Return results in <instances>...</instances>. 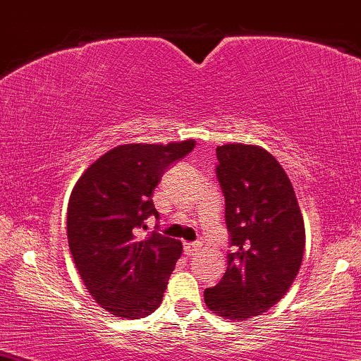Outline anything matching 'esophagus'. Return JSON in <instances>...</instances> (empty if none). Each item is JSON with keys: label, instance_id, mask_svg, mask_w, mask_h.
I'll return each instance as SVG.
<instances>
[{"label": "esophagus", "instance_id": "esophagus-1", "mask_svg": "<svg viewBox=\"0 0 361 361\" xmlns=\"http://www.w3.org/2000/svg\"><path fill=\"white\" fill-rule=\"evenodd\" d=\"M200 250H202V245H200V243H185V255H186V257H193V255H198Z\"/></svg>", "mask_w": 361, "mask_h": 361}]
</instances>
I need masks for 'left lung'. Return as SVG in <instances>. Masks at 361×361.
I'll list each match as a JSON object with an SVG mask.
<instances>
[{
    "label": "left lung",
    "instance_id": "8db88e82",
    "mask_svg": "<svg viewBox=\"0 0 361 361\" xmlns=\"http://www.w3.org/2000/svg\"><path fill=\"white\" fill-rule=\"evenodd\" d=\"M216 176L233 253L204 303L218 317L245 322L268 312L290 290L305 252L302 209L288 175L258 145L216 148Z\"/></svg>",
    "mask_w": 361,
    "mask_h": 361
}]
</instances>
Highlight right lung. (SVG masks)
I'll return each instance as SVG.
<instances>
[{"label":"right lung","instance_id":"1","mask_svg":"<svg viewBox=\"0 0 361 361\" xmlns=\"http://www.w3.org/2000/svg\"><path fill=\"white\" fill-rule=\"evenodd\" d=\"M195 140L126 143L83 171L68 202V245L76 270L99 307L118 318L147 317L159 307L168 278L183 252L181 241L152 231V195L166 166L195 148Z\"/></svg>","mask_w":361,"mask_h":361}]
</instances>
